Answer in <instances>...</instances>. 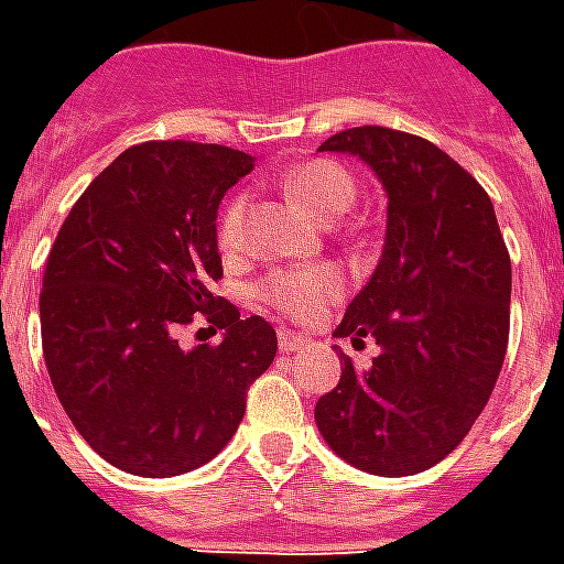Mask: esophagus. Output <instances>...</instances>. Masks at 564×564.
I'll return each mask as SVG.
<instances>
[{"mask_svg":"<svg viewBox=\"0 0 564 564\" xmlns=\"http://www.w3.org/2000/svg\"><path fill=\"white\" fill-rule=\"evenodd\" d=\"M305 341L307 338L302 335V332H290V329L278 332V344H281L283 354H293V350H299V347H302Z\"/></svg>","mask_w":564,"mask_h":564,"instance_id":"1","label":"esophagus"}]
</instances>
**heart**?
I'll list each match as a JSON object with an SVG mask.
<instances>
[{
  "label": "heart",
  "mask_w": 564,
  "mask_h": 564,
  "mask_svg": "<svg viewBox=\"0 0 564 564\" xmlns=\"http://www.w3.org/2000/svg\"><path fill=\"white\" fill-rule=\"evenodd\" d=\"M281 189L290 202L307 210L319 223H332L356 202V184L350 174L335 162L317 160L295 165L293 172L281 177ZM217 245L223 253H238L245 247V198L226 202L220 220H217ZM344 290L341 271L329 265L314 269H293L271 274L262 283V295L271 305L281 307L293 317H314L319 307L335 302Z\"/></svg>",
  "instance_id": "b5f03b06"
}]
</instances>
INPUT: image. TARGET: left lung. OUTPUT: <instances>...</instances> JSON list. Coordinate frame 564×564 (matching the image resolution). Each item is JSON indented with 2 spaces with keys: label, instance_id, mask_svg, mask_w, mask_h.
Returning a JSON list of instances; mask_svg holds the SVG:
<instances>
[{
  "label": "left lung",
  "instance_id": "left-lung-1",
  "mask_svg": "<svg viewBox=\"0 0 564 564\" xmlns=\"http://www.w3.org/2000/svg\"><path fill=\"white\" fill-rule=\"evenodd\" d=\"M319 150L362 160L387 193V235L338 338L380 354L314 408L344 462L380 477L432 468L471 432L508 354L510 257L484 186L432 141L383 127L344 129Z\"/></svg>",
  "mask_w": 564,
  "mask_h": 564
}]
</instances>
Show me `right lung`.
Returning a JSON list of instances; mask_svg holds the SVG:
<instances>
[{"label": "right lung", "instance_id": "1", "mask_svg": "<svg viewBox=\"0 0 564 564\" xmlns=\"http://www.w3.org/2000/svg\"><path fill=\"white\" fill-rule=\"evenodd\" d=\"M250 172L253 156L223 144H135L56 235L39 299L44 362L80 437L120 471L174 477L214 459L274 362L269 323L208 290L223 274L217 210ZM193 316L224 329L217 348L176 344Z\"/></svg>", "mask_w": 564, "mask_h": 564}]
</instances>
